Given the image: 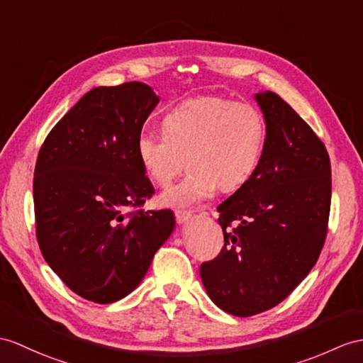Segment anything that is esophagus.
<instances>
[{"label":"esophagus","instance_id":"obj_1","mask_svg":"<svg viewBox=\"0 0 363 363\" xmlns=\"http://www.w3.org/2000/svg\"><path fill=\"white\" fill-rule=\"evenodd\" d=\"M191 217H192V212L189 211H175V220L179 225L186 223L188 220H191Z\"/></svg>","mask_w":363,"mask_h":363}]
</instances>
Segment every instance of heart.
I'll list each match as a JSON object with an SVG mask.
<instances>
[{
	"label": "heart",
	"instance_id": "heart-1",
	"mask_svg": "<svg viewBox=\"0 0 363 363\" xmlns=\"http://www.w3.org/2000/svg\"><path fill=\"white\" fill-rule=\"evenodd\" d=\"M267 123L250 103L199 96L175 106L162 132L137 137V157L157 186H167L186 163L189 174L158 196V205L188 209L248 183L260 164Z\"/></svg>",
	"mask_w": 363,
	"mask_h": 363
}]
</instances>
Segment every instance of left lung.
Here are the masks:
<instances>
[{
  "instance_id": "1",
  "label": "left lung",
  "mask_w": 363,
  "mask_h": 363,
  "mask_svg": "<svg viewBox=\"0 0 363 363\" xmlns=\"http://www.w3.org/2000/svg\"><path fill=\"white\" fill-rule=\"evenodd\" d=\"M254 99L267 123L262 160L252 179L217 206L225 246L200 267L212 302L237 317L279 305L308 276L331 206L325 145L277 94Z\"/></svg>"
}]
</instances>
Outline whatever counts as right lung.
<instances>
[{"instance_id": "right-lung-1", "label": "right lung", "mask_w": 363, "mask_h": 363, "mask_svg": "<svg viewBox=\"0 0 363 363\" xmlns=\"http://www.w3.org/2000/svg\"><path fill=\"white\" fill-rule=\"evenodd\" d=\"M158 101L140 82L95 87L49 132L35 164L43 257L95 303L132 293L175 228L171 209L128 212L154 194L135 143Z\"/></svg>"}]
</instances>
